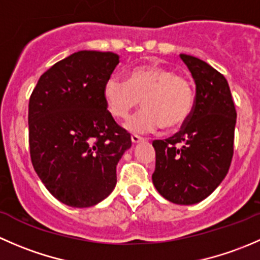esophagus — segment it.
I'll return each instance as SVG.
<instances>
[{
    "instance_id": "34e87169",
    "label": "esophagus",
    "mask_w": 260,
    "mask_h": 260,
    "mask_svg": "<svg viewBox=\"0 0 260 260\" xmlns=\"http://www.w3.org/2000/svg\"><path fill=\"white\" fill-rule=\"evenodd\" d=\"M131 140H132V143H140V142H142L143 141V138L142 137H140V136H137V135H132L131 136Z\"/></svg>"
}]
</instances>
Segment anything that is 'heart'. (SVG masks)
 I'll return each mask as SVG.
<instances>
[{
    "label": "heart",
    "mask_w": 260,
    "mask_h": 260,
    "mask_svg": "<svg viewBox=\"0 0 260 260\" xmlns=\"http://www.w3.org/2000/svg\"><path fill=\"white\" fill-rule=\"evenodd\" d=\"M103 98L114 118H125L142 101L143 109L124 123L132 133H153L159 128L174 131L190 117L193 90L190 81L159 65L133 68L128 79L112 75L104 84Z\"/></svg>",
    "instance_id": "1"
}]
</instances>
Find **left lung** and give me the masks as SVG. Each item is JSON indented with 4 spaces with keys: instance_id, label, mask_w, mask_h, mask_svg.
<instances>
[{
    "instance_id": "obj_1",
    "label": "left lung",
    "mask_w": 260,
    "mask_h": 260,
    "mask_svg": "<svg viewBox=\"0 0 260 260\" xmlns=\"http://www.w3.org/2000/svg\"><path fill=\"white\" fill-rule=\"evenodd\" d=\"M180 57L195 81V104L180 132L152 143V182L166 200L192 205L208 198L229 171L237 111L224 75L198 57Z\"/></svg>"
}]
</instances>
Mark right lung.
Returning a JSON list of instances; mask_svg holds the SVG:
<instances>
[{"label":"right lung","instance_id":"obj_1","mask_svg":"<svg viewBox=\"0 0 260 260\" xmlns=\"http://www.w3.org/2000/svg\"><path fill=\"white\" fill-rule=\"evenodd\" d=\"M119 55L83 50L52 65L28 102L32 166L54 198L90 208L108 198L132 141L107 111L104 84Z\"/></svg>","mask_w":260,"mask_h":260}]
</instances>
